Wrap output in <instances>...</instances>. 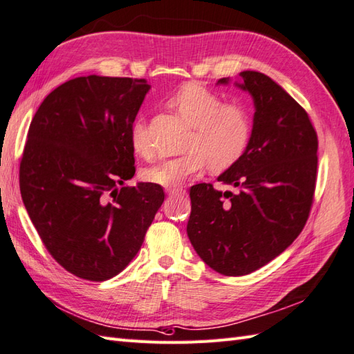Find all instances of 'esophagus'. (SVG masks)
<instances>
[{
  "mask_svg": "<svg viewBox=\"0 0 354 354\" xmlns=\"http://www.w3.org/2000/svg\"><path fill=\"white\" fill-rule=\"evenodd\" d=\"M184 193H185L184 188H179V187H176V188H167V194L169 196H179V194H184Z\"/></svg>",
  "mask_w": 354,
  "mask_h": 354,
  "instance_id": "1",
  "label": "esophagus"
}]
</instances>
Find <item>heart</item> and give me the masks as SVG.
Wrapping results in <instances>:
<instances>
[{
  "label": "heart",
  "instance_id": "heart-1",
  "mask_svg": "<svg viewBox=\"0 0 354 354\" xmlns=\"http://www.w3.org/2000/svg\"><path fill=\"white\" fill-rule=\"evenodd\" d=\"M170 105L192 125L187 152L164 160L143 170V179L161 187L184 184L208 166L226 170L243 157L249 145L252 123L241 105L223 104L221 97L199 84H185L170 97ZM131 146L137 155L151 160L153 147L147 138L145 123L136 120L131 127Z\"/></svg>",
  "mask_w": 354,
  "mask_h": 354
}]
</instances>
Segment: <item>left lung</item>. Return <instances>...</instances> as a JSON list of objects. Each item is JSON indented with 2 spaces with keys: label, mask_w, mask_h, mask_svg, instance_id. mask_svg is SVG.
I'll return each mask as SVG.
<instances>
[{
  "label": "left lung",
  "mask_w": 354,
  "mask_h": 354,
  "mask_svg": "<svg viewBox=\"0 0 354 354\" xmlns=\"http://www.w3.org/2000/svg\"><path fill=\"white\" fill-rule=\"evenodd\" d=\"M231 78H221L227 86ZM254 106L243 157L211 184L190 188L187 234L205 264L225 276H243L279 257L305 226L317 179V133L308 113L276 81L243 71L234 83Z\"/></svg>",
  "instance_id": "8db88e82"
}]
</instances>
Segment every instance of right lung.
<instances>
[{
  "label": "right lung",
  "instance_id": "obj_1",
  "mask_svg": "<svg viewBox=\"0 0 354 354\" xmlns=\"http://www.w3.org/2000/svg\"><path fill=\"white\" fill-rule=\"evenodd\" d=\"M149 90L146 80L78 77L53 90L31 120L22 201L48 252L81 279L119 274L164 202L160 185L123 187L136 174L131 127Z\"/></svg>",
  "mask_w": 354,
  "mask_h": 354
}]
</instances>
